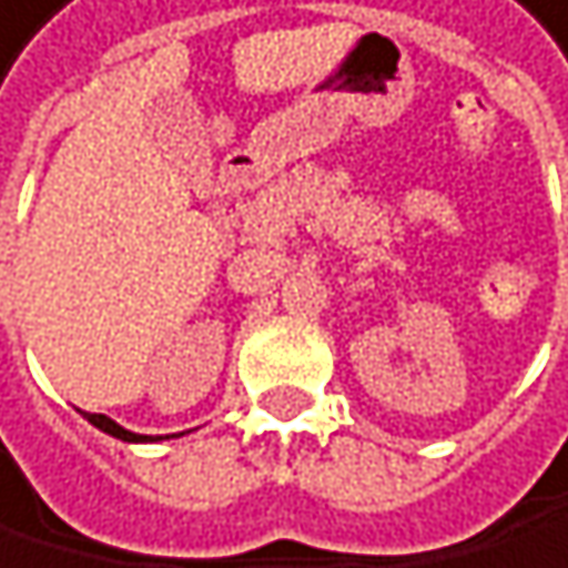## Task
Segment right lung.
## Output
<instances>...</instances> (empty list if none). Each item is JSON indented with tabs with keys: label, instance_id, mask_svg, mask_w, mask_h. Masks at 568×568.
Returning a JSON list of instances; mask_svg holds the SVG:
<instances>
[{
	"label": "right lung",
	"instance_id": "1",
	"mask_svg": "<svg viewBox=\"0 0 568 568\" xmlns=\"http://www.w3.org/2000/svg\"><path fill=\"white\" fill-rule=\"evenodd\" d=\"M85 419L93 423V427H100L103 434L118 437V440H145V437H138V434H131V430L118 427V423H113V419H106V416H100V413H85Z\"/></svg>",
	"mask_w": 568,
	"mask_h": 568
}]
</instances>
